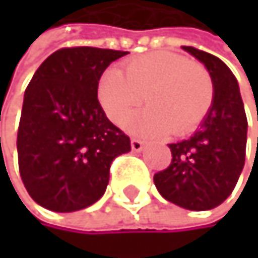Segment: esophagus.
<instances>
[{
    "label": "esophagus",
    "mask_w": 258,
    "mask_h": 258,
    "mask_svg": "<svg viewBox=\"0 0 258 258\" xmlns=\"http://www.w3.org/2000/svg\"><path fill=\"white\" fill-rule=\"evenodd\" d=\"M130 144H132V148H133V152H141L142 148H144V142H142L141 139H136V138H133Z\"/></svg>",
    "instance_id": "obj_1"
}]
</instances>
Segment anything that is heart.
Listing matches in <instances>:
<instances>
[{"label":"heart","instance_id":"1","mask_svg":"<svg viewBox=\"0 0 258 258\" xmlns=\"http://www.w3.org/2000/svg\"><path fill=\"white\" fill-rule=\"evenodd\" d=\"M144 99L150 105L128 120L139 135H187L204 120L214 100V82L200 63L168 51L132 58L125 73L111 68L99 83V100L106 116L122 125Z\"/></svg>","mask_w":258,"mask_h":258}]
</instances>
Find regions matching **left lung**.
I'll list each match as a JSON object with an SVG mask.
<instances>
[{
  "mask_svg": "<svg viewBox=\"0 0 258 258\" xmlns=\"http://www.w3.org/2000/svg\"><path fill=\"white\" fill-rule=\"evenodd\" d=\"M182 49L207 68L214 100L192 138L168 144L172 162L153 181L167 201L189 211H209L232 194L243 170L247 119L231 69L209 52L192 46Z\"/></svg>",
  "mask_w": 258,
  "mask_h": 258,
  "instance_id": "obj_1",
  "label": "left lung"
}]
</instances>
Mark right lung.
Returning <instances> with one entry per match:
<instances>
[{"mask_svg":"<svg viewBox=\"0 0 258 258\" xmlns=\"http://www.w3.org/2000/svg\"><path fill=\"white\" fill-rule=\"evenodd\" d=\"M125 51L61 47L29 82L17 136L18 167L29 195L44 209L74 212L106 190L114 158L130 138L108 120L97 99L99 80Z\"/></svg>","mask_w":258,"mask_h":258,"instance_id":"add662e5","label":"right lung"}]
</instances>
